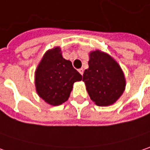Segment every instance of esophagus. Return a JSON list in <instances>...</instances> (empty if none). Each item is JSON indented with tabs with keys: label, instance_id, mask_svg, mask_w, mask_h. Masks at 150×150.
<instances>
[{
	"label": "esophagus",
	"instance_id": "1",
	"mask_svg": "<svg viewBox=\"0 0 150 150\" xmlns=\"http://www.w3.org/2000/svg\"><path fill=\"white\" fill-rule=\"evenodd\" d=\"M78 71H79V73H80V74H81V75H83V73H84V69H78Z\"/></svg>",
	"mask_w": 150,
	"mask_h": 150
}]
</instances>
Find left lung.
I'll use <instances>...</instances> for the list:
<instances>
[{
  "instance_id": "left-lung-1",
  "label": "left lung",
  "mask_w": 150,
  "mask_h": 150,
  "mask_svg": "<svg viewBox=\"0 0 150 150\" xmlns=\"http://www.w3.org/2000/svg\"><path fill=\"white\" fill-rule=\"evenodd\" d=\"M89 56V68L83 74L88 94L97 106H110L125 90L124 74L120 65L108 54L96 50Z\"/></svg>"
}]
</instances>
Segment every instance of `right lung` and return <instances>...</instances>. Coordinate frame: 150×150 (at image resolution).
Instances as JSON below:
<instances>
[{"instance_id":"1","label":"right lung","mask_w":150,"mask_h":150,"mask_svg":"<svg viewBox=\"0 0 150 150\" xmlns=\"http://www.w3.org/2000/svg\"><path fill=\"white\" fill-rule=\"evenodd\" d=\"M82 80V75L63 58L61 49L48 50L35 71L38 95L52 106H59L69 99L73 84Z\"/></svg>"}]
</instances>
